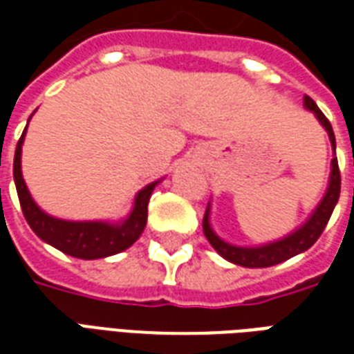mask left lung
<instances>
[{"label": "left lung", "instance_id": "obj_1", "mask_svg": "<svg viewBox=\"0 0 354 354\" xmlns=\"http://www.w3.org/2000/svg\"><path fill=\"white\" fill-rule=\"evenodd\" d=\"M304 106L305 109H309L315 113V117L319 119V123L324 127V131L328 132V138L332 144V149L335 153V136L332 131V124L328 121L324 113L320 111L319 106L313 102V98L304 96ZM339 192H342V176H339V167H337V157L332 159V169H330V180H328V187L324 197L320 199L317 208L313 210L311 216L305 220L297 230L288 233L286 237L277 239L271 243L258 246H239L231 245L227 241H223L222 237L216 235V231L210 225V203H208L207 212L203 218V231H205V237L208 239V243L212 245L216 252L222 256L223 260L231 261L235 266L243 267H271L277 263L294 258L297 254L309 250L317 239L320 237V233L326 227L330 216L334 212L337 199H339Z\"/></svg>", "mask_w": 354, "mask_h": 354}]
</instances>
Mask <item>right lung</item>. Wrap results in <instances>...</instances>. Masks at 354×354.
Instances as JSON below:
<instances>
[{
  "mask_svg": "<svg viewBox=\"0 0 354 354\" xmlns=\"http://www.w3.org/2000/svg\"><path fill=\"white\" fill-rule=\"evenodd\" d=\"M30 121V119H28ZM28 124L15 151V162H12V176L15 185L19 193L20 207L24 212L28 225L32 227L37 237L45 241L47 245L55 246L60 252L80 258V260H98V258H108L113 254H119L132 246L147 222V203L151 193L161 184V180H155L146 187H142L134 203H132L131 212L127 218L119 222H108V220H88V222H73V220H62L55 216L47 214L45 210L37 207V203L32 199L28 192L26 182L22 178V144L26 136Z\"/></svg>",
  "mask_w": 354,
  "mask_h": 354,
  "instance_id": "right-lung-1",
  "label": "right lung"
}]
</instances>
